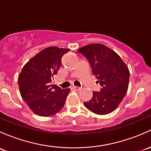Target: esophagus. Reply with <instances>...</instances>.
<instances>
[{
    "label": "esophagus",
    "instance_id": "1",
    "mask_svg": "<svg viewBox=\"0 0 151 151\" xmlns=\"http://www.w3.org/2000/svg\"><path fill=\"white\" fill-rule=\"evenodd\" d=\"M72 88L74 89V90H76V91H79V90H80V88H79V87H77V86H73L72 87Z\"/></svg>",
    "mask_w": 151,
    "mask_h": 151
}]
</instances>
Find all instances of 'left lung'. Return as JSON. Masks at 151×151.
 <instances>
[{
    "label": "left lung",
    "mask_w": 151,
    "mask_h": 151,
    "mask_svg": "<svg viewBox=\"0 0 151 151\" xmlns=\"http://www.w3.org/2000/svg\"><path fill=\"white\" fill-rule=\"evenodd\" d=\"M87 58L93 74L101 85L91 100L84 102L90 111L100 115L111 113L126 95L129 80L128 67L120 56L101 44H90L77 50Z\"/></svg>",
    "instance_id": "8db88e82"
}]
</instances>
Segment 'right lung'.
Returning <instances> with one entry per match:
<instances>
[{
	"label": "right lung",
	"instance_id": "obj_1",
	"mask_svg": "<svg viewBox=\"0 0 151 151\" xmlns=\"http://www.w3.org/2000/svg\"><path fill=\"white\" fill-rule=\"evenodd\" d=\"M69 49L50 47L29 60L19 75L21 96L35 114L50 116L63 107L70 89L52 85L61 66V58Z\"/></svg>",
	"mask_w": 151,
	"mask_h": 151
}]
</instances>
